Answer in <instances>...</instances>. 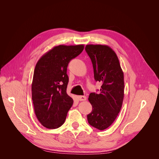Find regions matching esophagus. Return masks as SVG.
Instances as JSON below:
<instances>
[{"mask_svg": "<svg viewBox=\"0 0 159 159\" xmlns=\"http://www.w3.org/2000/svg\"><path fill=\"white\" fill-rule=\"evenodd\" d=\"M78 98L80 101H85L86 99H87V97L84 95H79V96H78Z\"/></svg>", "mask_w": 159, "mask_h": 159, "instance_id": "34e87169", "label": "esophagus"}]
</instances>
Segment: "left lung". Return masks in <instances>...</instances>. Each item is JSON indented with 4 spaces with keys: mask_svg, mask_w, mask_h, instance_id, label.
Masks as SVG:
<instances>
[{
    "mask_svg": "<svg viewBox=\"0 0 159 159\" xmlns=\"http://www.w3.org/2000/svg\"><path fill=\"white\" fill-rule=\"evenodd\" d=\"M93 64L95 81L102 83L99 93H91L92 111L87 115L91 126L102 131L111 125L121 111L124 98V74L118 57L107 45L85 46Z\"/></svg>",
    "mask_w": 159,
    "mask_h": 159,
    "instance_id": "left-lung-1",
    "label": "left lung"
}]
</instances>
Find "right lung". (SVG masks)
Segmentation results:
<instances>
[{
	"mask_svg": "<svg viewBox=\"0 0 159 159\" xmlns=\"http://www.w3.org/2000/svg\"><path fill=\"white\" fill-rule=\"evenodd\" d=\"M83 44L59 45L43 55L36 65L32 83V99L36 116L43 126H61L74 100L67 94V68L71 59L84 50Z\"/></svg>",
	"mask_w": 159,
	"mask_h": 159,
	"instance_id": "obj_1",
	"label": "right lung"
}]
</instances>
